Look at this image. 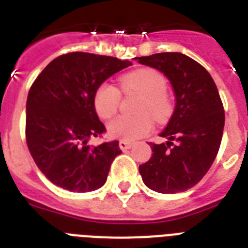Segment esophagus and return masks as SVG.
<instances>
[{
	"label": "esophagus",
	"mask_w": 248,
	"mask_h": 248,
	"mask_svg": "<svg viewBox=\"0 0 248 248\" xmlns=\"http://www.w3.org/2000/svg\"><path fill=\"white\" fill-rule=\"evenodd\" d=\"M118 145H120L121 151H127V149H131L132 148V144L128 143V141H124V140H121Z\"/></svg>",
	"instance_id": "obj_1"
}]
</instances>
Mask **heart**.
I'll return each mask as SVG.
<instances>
[{"label": "heart", "instance_id": "1", "mask_svg": "<svg viewBox=\"0 0 248 248\" xmlns=\"http://www.w3.org/2000/svg\"><path fill=\"white\" fill-rule=\"evenodd\" d=\"M121 85L126 91H136L143 95L138 107L139 114L134 117H117L108 124L107 132L114 139L134 141L149 134L153 127V118L149 113L158 121H165L169 117L171 108L165 93L167 82L158 71L144 68L124 75L121 78ZM120 100V90L112 83H101L93 93L95 110L104 120L116 114Z\"/></svg>", "mask_w": 248, "mask_h": 248}]
</instances>
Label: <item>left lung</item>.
<instances>
[{"label": "left lung", "mask_w": 248, "mask_h": 248, "mask_svg": "<svg viewBox=\"0 0 248 248\" xmlns=\"http://www.w3.org/2000/svg\"><path fill=\"white\" fill-rule=\"evenodd\" d=\"M136 60L166 76L175 93V109L152 144V157L139 166L144 184L163 194L185 192L198 184L219 152L225 114L214 79L200 63L181 52H161Z\"/></svg>", "instance_id": "1"}]
</instances>
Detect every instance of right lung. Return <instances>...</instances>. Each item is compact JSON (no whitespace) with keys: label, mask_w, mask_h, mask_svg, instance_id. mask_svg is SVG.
Listing matches in <instances>:
<instances>
[{"label":"right lung","mask_w":248,"mask_h":248,"mask_svg":"<svg viewBox=\"0 0 248 248\" xmlns=\"http://www.w3.org/2000/svg\"><path fill=\"white\" fill-rule=\"evenodd\" d=\"M128 60L89 52L56 58L28 93L25 136L37 167L69 192H93L107 181L118 141L90 147L105 131L93 107V93L105 79L131 65Z\"/></svg>","instance_id":"obj_1"}]
</instances>
